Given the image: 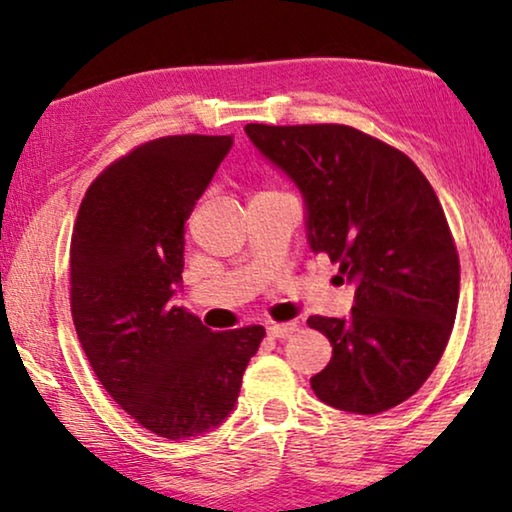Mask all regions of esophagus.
I'll use <instances>...</instances> for the list:
<instances>
[{
	"instance_id": "1",
	"label": "esophagus",
	"mask_w": 512,
	"mask_h": 512,
	"mask_svg": "<svg viewBox=\"0 0 512 512\" xmlns=\"http://www.w3.org/2000/svg\"><path fill=\"white\" fill-rule=\"evenodd\" d=\"M296 324H272V326H268V335L270 338H279V340H284V338H291L293 333H296Z\"/></svg>"
}]
</instances>
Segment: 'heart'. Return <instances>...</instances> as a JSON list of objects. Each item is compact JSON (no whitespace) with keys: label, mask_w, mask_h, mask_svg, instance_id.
Here are the masks:
<instances>
[{"label":"heart","mask_w":512,"mask_h":512,"mask_svg":"<svg viewBox=\"0 0 512 512\" xmlns=\"http://www.w3.org/2000/svg\"><path fill=\"white\" fill-rule=\"evenodd\" d=\"M261 193H275V191H261Z\"/></svg>","instance_id":"obj_1"}]
</instances>
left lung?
Segmentation results:
<instances>
[{
    "label": "left lung",
    "mask_w": 512,
    "mask_h": 512,
    "mask_svg": "<svg viewBox=\"0 0 512 512\" xmlns=\"http://www.w3.org/2000/svg\"><path fill=\"white\" fill-rule=\"evenodd\" d=\"M307 205V240L356 284L352 317H314L333 347L310 380L319 401L377 415L429 380L459 303V254L445 212L403 151L338 123L244 125Z\"/></svg>",
    "instance_id": "obj_1"
}]
</instances>
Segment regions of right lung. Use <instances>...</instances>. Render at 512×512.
I'll list each match as a JSON object with an SVG mask.
<instances>
[{"mask_svg":"<svg viewBox=\"0 0 512 512\" xmlns=\"http://www.w3.org/2000/svg\"><path fill=\"white\" fill-rule=\"evenodd\" d=\"M233 137L172 135L114 160L88 186L69 249L76 335L109 396L144 429L200 436L230 415L263 326L209 331L172 303L184 223Z\"/></svg>","mask_w":512,"mask_h":512,"instance_id":"right-lung-1","label":"right lung"}]
</instances>
